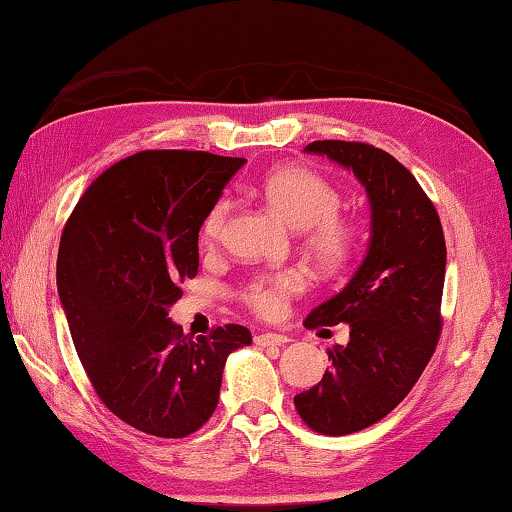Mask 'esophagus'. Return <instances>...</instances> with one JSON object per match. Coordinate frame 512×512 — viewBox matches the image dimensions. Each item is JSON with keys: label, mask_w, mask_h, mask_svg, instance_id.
Segmentation results:
<instances>
[{"label": "esophagus", "mask_w": 512, "mask_h": 512, "mask_svg": "<svg viewBox=\"0 0 512 512\" xmlns=\"http://www.w3.org/2000/svg\"><path fill=\"white\" fill-rule=\"evenodd\" d=\"M289 339L285 334H276V332H263L254 336V343L260 347H269V345H285Z\"/></svg>", "instance_id": "1"}]
</instances>
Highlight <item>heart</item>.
<instances>
[{"instance_id": "1", "label": "heart", "mask_w": 512, "mask_h": 512, "mask_svg": "<svg viewBox=\"0 0 512 512\" xmlns=\"http://www.w3.org/2000/svg\"><path fill=\"white\" fill-rule=\"evenodd\" d=\"M287 225L301 229L305 254L323 274H336L359 249V227L352 218L339 214L341 194L321 173L305 167H281L269 171L256 187ZM231 200L218 198L202 220V240L214 245L223 236ZM305 289L303 276L294 269L260 274L249 281L240 298L249 310L272 318L287 301Z\"/></svg>"}]
</instances>
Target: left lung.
Returning <instances> with one entry per match:
<instances>
[{
  "instance_id": "left-lung-1",
  "label": "left lung",
  "mask_w": 512,
  "mask_h": 512,
  "mask_svg": "<svg viewBox=\"0 0 512 512\" xmlns=\"http://www.w3.org/2000/svg\"><path fill=\"white\" fill-rule=\"evenodd\" d=\"M305 151L350 169L368 191L370 247L339 294L305 327L347 323L350 341L327 350L332 368L294 397L318 435L343 437L381 421L426 370L441 336L446 238L432 200L397 158L365 142L316 140Z\"/></svg>"
}]
</instances>
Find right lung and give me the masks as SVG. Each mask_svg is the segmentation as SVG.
<instances>
[{"mask_svg": "<svg viewBox=\"0 0 512 512\" xmlns=\"http://www.w3.org/2000/svg\"><path fill=\"white\" fill-rule=\"evenodd\" d=\"M243 158L140 151L84 191L62 231L57 289L95 394L140 432L182 439L214 414L227 356L252 343L229 323L182 334L169 307L198 274V234Z\"/></svg>", "mask_w": 512, "mask_h": 512, "instance_id": "obj_1", "label": "right lung"}]
</instances>
